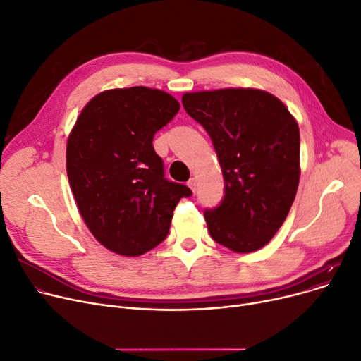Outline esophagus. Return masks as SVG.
I'll return each mask as SVG.
<instances>
[{
    "label": "esophagus",
    "mask_w": 361,
    "mask_h": 361,
    "mask_svg": "<svg viewBox=\"0 0 361 361\" xmlns=\"http://www.w3.org/2000/svg\"><path fill=\"white\" fill-rule=\"evenodd\" d=\"M187 185L192 188V192H196V185H197V181H196V178H190V180H188Z\"/></svg>",
    "instance_id": "esophagus-1"
}]
</instances>
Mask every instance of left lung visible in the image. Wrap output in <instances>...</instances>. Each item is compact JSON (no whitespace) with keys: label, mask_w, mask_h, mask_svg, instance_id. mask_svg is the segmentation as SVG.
I'll use <instances>...</instances> for the list:
<instances>
[{"label":"left lung","mask_w":361,"mask_h":361,"mask_svg":"<svg viewBox=\"0 0 361 361\" xmlns=\"http://www.w3.org/2000/svg\"><path fill=\"white\" fill-rule=\"evenodd\" d=\"M183 106L211 136L225 183L222 203L204 211L224 247L252 253L286 221L300 181V130L272 93L252 87L187 92Z\"/></svg>","instance_id":"1"}]
</instances>
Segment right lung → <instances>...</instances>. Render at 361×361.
<instances>
[{"label":"right lung","instance_id":"add662e5","mask_svg":"<svg viewBox=\"0 0 361 361\" xmlns=\"http://www.w3.org/2000/svg\"><path fill=\"white\" fill-rule=\"evenodd\" d=\"M178 109L159 89H109L86 104L70 131L66 166L75 204L92 235L114 253L136 257L157 247L177 203L192 195L164 177L152 145Z\"/></svg>","mask_w":361,"mask_h":361}]
</instances>
